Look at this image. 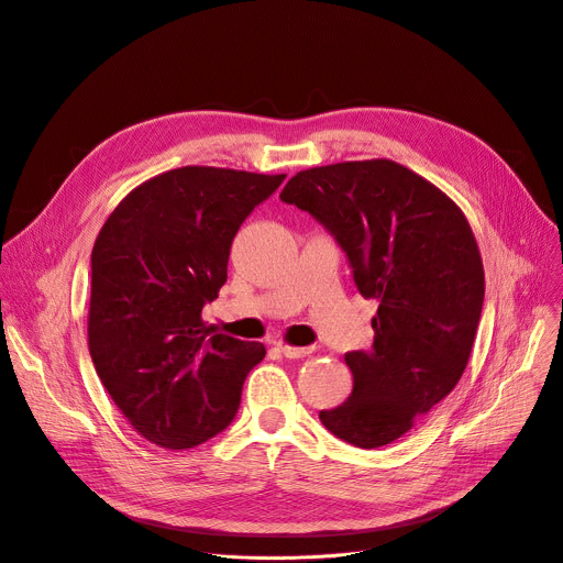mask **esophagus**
<instances>
[{"label":"esophagus","mask_w":563,"mask_h":563,"mask_svg":"<svg viewBox=\"0 0 563 563\" xmlns=\"http://www.w3.org/2000/svg\"><path fill=\"white\" fill-rule=\"evenodd\" d=\"M278 347V352L283 354V356H287V360H302V356H308V354H312L314 352V345H287V343H278L276 345Z\"/></svg>","instance_id":"34e87169"}]
</instances>
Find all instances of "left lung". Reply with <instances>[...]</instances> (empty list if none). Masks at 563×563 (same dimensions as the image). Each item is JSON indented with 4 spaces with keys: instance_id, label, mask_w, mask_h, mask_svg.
Wrapping results in <instances>:
<instances>
[{
    "instance_id": "obj_1",
    "label": "left lung",
    "mask_w": 563,
    "mask_h": 563,
    "mask_svg": "<svg viewBox=\"0 0 563 563\" xmlns=\"http://www.w3.org/2000/svg\"><path fill=\"white\" fill-rule=\"evenodd\" d=\"M280 199L334 235L356 289L377 300L371 350L345 354L352 393L319 418L354 446L390 444L467 368L485 298L472 227L440 188L390 159L300 170Z\"/></svg>"
}]
</instances>
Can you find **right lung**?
Listing matches in <instances>:
<instances>
[{"instance_id":"right-lung-1","label":"right lung","mask_w":563,"mask_h":563,"mask_svg":"<svg viewBox=\"0 0 563 563\" xmlns=\"http://www.w3.org/2000/svg\"><path fill=\"white\" fill-rule=\"evenodd\" d=\"M285 175L184 166L134 188L91 249L89 354L128 422L164 449L224 431L265 345L218 334L203 305L233 238Z\"/></svg>"}]
</instances>
